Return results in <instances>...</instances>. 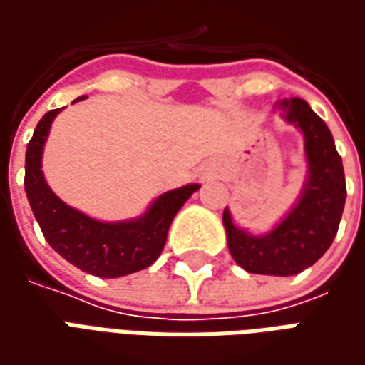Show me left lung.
Segmentation results:
<instances>
[{"mask_svg": "<svg viewBox=\"0 0 365 365\" xmlns=\"http://www.w3.org/2000/svg\"><path fill=\"white\" fill-rule=\"evenodd\" d=\"M277 107L283 119L305 136L309 175L301 197L287 217L268 235H250L235 227L229 209L222 225L232 258L250 274L295 275L321 258L336 237L346 203V180L327 123L305 99H282Z\"/></svg>", "mask_w": 365, "mask_h": 365, "instance_id": "1", "label": "left lung"}]
</instances>
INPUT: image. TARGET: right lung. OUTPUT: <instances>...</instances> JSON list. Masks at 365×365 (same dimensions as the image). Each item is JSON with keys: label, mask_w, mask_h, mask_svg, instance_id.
<instances>
[{"label": "right lung", "mask_w": 365, "mask_h": 365, "mask_svg": "<svg viewBox=\"0 0 365 365\" xmlns=\"http://www.w3.org/2000/svg\"><path fill=\"white\" fill-rule=\"evenodd\" d=\"M58 113L60 109H52L38 120L25 156V193L46 242L64 260L97 277H120L148 268L164 250L175 213L199 185L187 183L162 193L143 217L133 221L91 219L56 197L41 170L44 143Z\"/></svg>", "instance_id": "right-lung-1"}]
</instances>
